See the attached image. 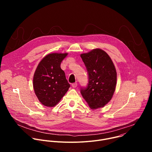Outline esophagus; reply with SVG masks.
I'll use <instances>...</instances> for the list:
<instances>
[{"label": "esophagus", "instance_id": "34e87169", "mask_svg": "<svg viewBox=\"0 0 152 152\" xmlns=\"http://www.w3.org/2000/svg\"><path fill=\"white\" fill-rule=\"evenodd\" d=\"M72 86L73 88H76V86H77V82H75V83H73L72 84Z\"/></svg>", "mask_w": 152, "mask_h": 152}]
</instances>
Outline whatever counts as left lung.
<instances>
[{
    "instance_id": "obj_1",
    "label": "left lung",
    "mask_w": 152,
    "mask_h": 152,
    "mask_svg": "<svg viewBox=\"0 0 152 152\" xmlns=\"http://www.w3.org/2000/svg\"><path fill=\"white\" fill-rule=\"evenodd\" d=\"M88 76L86 87L80 88L83 99L93 110L104 106L113 97L117 83L114 65L104 51L96 49L80 55Z\"/></svg>"
}]
</instances>
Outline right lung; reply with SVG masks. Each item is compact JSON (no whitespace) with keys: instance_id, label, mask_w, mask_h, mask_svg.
I'll return each instance as SVG.
<instances>
[{"instance_id":"1","label":"right lung","mask_w":152,"mask_h":152,"mask_svg":"<svg viewBox=\"0 0 152 152\" xmlns=\"http://www.w3.org/2000/svg\"><path fill=\"white\" fill-rule=\"evenodd\" d=\"M67 53H50L43 58L35 70L33 79L35 93L46 106H55L70 88L61 63Z\"/></svg>"}]
</instances>
